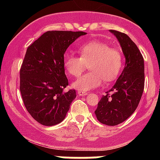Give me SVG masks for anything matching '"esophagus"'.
I'll return each mask as SVG.
<instances>
[{
	"mask_svg": "<svg viewBox=\"0 0 160 160\" xmlns=\"http://www.w3.org/2000/svg\"><path fill=\"white\" fill-rule=\"evenodd\" d=\"M77 93H78V94L80 95V96H86V95L88 94V93H87V92L82 91V90H79Z\"/></svg>",
	"mask_w": 160,
	"mask_h": 160,
	"instance_id": "obj_1",
	"label": "esophagus"
}]
</instances>
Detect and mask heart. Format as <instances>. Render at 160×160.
Listing matches in <instances>:
<instances>
[{
  "label": "heart",
  "mask_w": 160,
  "mask_h": 160,
  "mask_svg": "<svg viewBox=\"0 0 160 160\" xmlns=\"http://www.w3.org/2000/svg\"><path fill=\"white\" fill-rule=\"evenodd\" d=\"M80 56L67 53L64 56L63 67L71 77H77L89 64L90 72L79 77L72 87L82 91L98 88L103 81L115 80L123 68L124 59L120 50L111 48L108 44L101 41L84 42L78 47Z\"/></svg>",
  "instance_id": "b5f03b06"
}]
</instances>
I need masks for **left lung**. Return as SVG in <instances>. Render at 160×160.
<instances>
[{"instance_id": "1", "label": "left lung", "mask_w": 160, "mask_h": 160, "mask_svg": "<svg viewBox=\"0 0 160 160\" xmlns=\"http://www.w3.org/2000/svg\"><path fill=\"white\" fill-rule=\"evenodd\" d=\"M125 56V67L109 91L102 96L95 111L101 123L114 126L125 122L138 107L145 84L144 59L133 41L123 32L111 30Z\"/></svg>"}]
</instances>
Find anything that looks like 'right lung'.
<instances>
[{"label": "right lung", "instance_id": "right-lung-1", "mask_svg": "<svg viewBox=\"0 0 160 160\" xmlns=\"http://www.w3.org/2000/svg\"><path fill=\"white\" fill-rule=\"evenodd\" d=\"M87 34L72 31H48L27 49L20 69V91L25 107L38 123H60L76 98L63 67L64 53L78 37Z\"/></svg>", "mask_w": 160, "mask_h": 160}]
</instances>
